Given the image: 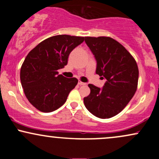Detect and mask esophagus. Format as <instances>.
Instances as JSON below:
<instances>
[{"instance_id": "esophagus-1", "label": "esophagus", "mask_w": 159, "mask_h": 159, "mask_svg": "<svg viewBox=\"0 0 159 159\" xmlns=\"http://www.w3.org/2000/svg\"><path fill=\"white\" fill-rule=\"evenodd\" d=\"M78 84H79L80 86H82V85H86V84H87L84 83V82H82L81 81H78Z\"/></svg>"}]
</instances>
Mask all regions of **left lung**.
<instances>
[{
	"label": "left lung",
	"mask_w": 159,
	"mask_h": 159,
	"mask_svg": "<svg viewBox=\"0 0 159 159\" xmlns=\"http://www.w3.org/2000/svg\"><path fill=\"white\" fill-rule=\"evenodd\" d=\"M85 43L97 61L96 74L107 81L102 89L89 84L90 93L84 103L94 116L108 119L121 112L135 93L138 64L123 45L109 36H86Z\"/></svg>",
	"instance_id": "8db88e82"
}]
</instances>
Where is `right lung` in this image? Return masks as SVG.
Listing matches in <instances>:
<instances>
[{
  "instance_id": "add662e5",
  "label": "right lung",
  "mask_w": 159,
  "mask_h": 159,
  "mask_svg": "<svg viewBox=\"0 0 159 159\" xmlns=\"http://www.w3.org/2000/svg\"><path fill=\"white\" fill-rule=\"evenodd\" d=\"M84 40L83 36L57 35L43 40L28 53L20 71L24 93L37 110L49 113L61 107L78 84L76 78L58 75L69 55Z\"/></svg>"
}]
</instances>
